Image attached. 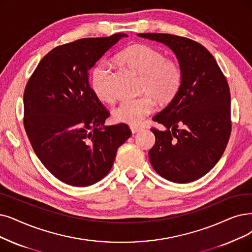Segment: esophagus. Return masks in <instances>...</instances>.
I'll list each match as a JSON object with an SVG mask.
<instances>
[{
	"label": "esophagus",
	"instance_id": "1",
	"mask_svg": "<svg viewBox=\"0 0 252 252\" xmlns=\"http://www.w3.org/2000/svg\"><path fill=\"white\" fill-rule=\"evenodd\" d=\"M130 130H131L132 133H136V132L140 131V130H142V128H140V127H135V126H130Z\"/></svg>",
	"mask_w": 252,
	"mask_h": 252
}]
</instances>
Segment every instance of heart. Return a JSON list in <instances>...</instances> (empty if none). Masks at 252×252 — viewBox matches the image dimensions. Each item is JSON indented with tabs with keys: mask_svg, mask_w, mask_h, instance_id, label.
Here are the masks:
<instances>
[{
	"mask_svg": "<svg viewBox=\"0 0 252 252\" xmlns=\"http://www.w3.org/2000/svg\"><path fill=\"white\" fill-rule=\"evenodd\" d=\"M117 60L140 76V92L151 94L158 102L166 103L178 93L182 83V69L178 61L166 59L160 50L146 44H133L123 49ZM90 84L100 101L110 102L114 99L110 69L106 63L100 62L93 68ZM150 96L122 100L113 109V119L132 126L140 124L155 108Z\"/></svg>",
	"mask_w": 252,
	"mask_h": 252,
	"instance_id": "1",
	"label": "heart"
}]
</instances>
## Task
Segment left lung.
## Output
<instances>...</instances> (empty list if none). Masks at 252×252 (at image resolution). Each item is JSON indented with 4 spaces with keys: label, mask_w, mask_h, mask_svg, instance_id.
<instances>
[{
    "label": "left lung",
    "mask_w": 252,
    "mask_h": 252,
    "mask_svg": "<svg viewBox=\"0 0 252 252\" xmlns=\"http://www.w3.org/2000/svg\"><path fill=\"white\" fill-rule=\"evenodd\" d=\"M163 43L175 53L182 83L153 121L156 140L149 159L156 173L175 183L205 176L222 156L231 131L230 93L226 78L209 50L193 40L161 33L137 34Z\"/></svg>",
    "instance_id": "1"
}]
</instances>
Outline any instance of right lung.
I'll return each mask as SVG.
<instances>
[{
    "label": "right lung",
    "mask_w": 252,
    "mask_h": 252,
    "mask_svg": "<svg viewBox=\"0 0 252 252\" xmlns=\"http://www.w3.org/2000/svg\"><path fill=\"white\" fill-rule=\"evenodd\" d=\"M84 38L57 46L40 61L24 93V125L42 164L60 181L85 187L104 178L126 124L105 126L109 112L90 86L89 70L121 38Z\"/></svg>",
    "instance_id": "add662e5"
}]
</instances>
